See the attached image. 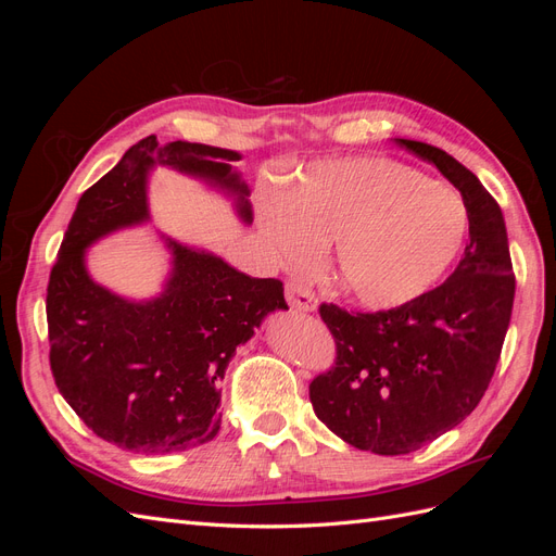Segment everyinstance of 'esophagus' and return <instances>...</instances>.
<instances>
[{
	"label": "esophagus",
	"instance_id": "34e87169",
	"mask_svg": "<svg viewBox=\"0 0 556 556\" xmlns=\"http://www.w3.org/2000/svg\"><path fill=\"white\" fill-rule=\"evenodd\" d=\"M285 296H288V304L294 308V311H315L317 306V299L315 294L306 288L304 282L299 280H290L288 285H285Z\"/></svg>",
	"mask_w": 556,
	"mask_h": 556
}]
</instances>
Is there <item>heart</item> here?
<instances>
[{"instance_id": "b5f03b06", "label": "heart", "mask_w": 556, "mask_h": 556, "mask_svg": "<svg viewBox=\"0 0 556 556\" xmlns=\"http://www.w3.org/2000/svg\"><path fill=\"white\" fill-rule=\"evenodd\" d=\"M262 227L274 255L290 266L333 243L339 288L374 311L410 306L445 280L466 233L464 199L390 157L317 162L285 201H271Z\"/></svg>"}]
</instances>
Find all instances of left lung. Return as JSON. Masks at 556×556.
I'll return each mask as SVG.
<instances>
[{
	"label": "left lung",
	"instance_id": "1",
	"mask_svg": "<svg viewBox=\"0 0 556 556\" xmlns=\"http://www.w3.org/2000/svg\"><path fill=\"white\" fill-rule=\"evenodd\" d=\"M399 143L433 162L462 192L470 241L454 274L410 306L348 313L319 304L336 359L308 387L313 410L339 439L376 454L415 452L476 410L496 371L515 299L496 199L445 150Z\"/></svg>",
	"mask_w": 556,
	"mask_h": 556
}]
</instances>
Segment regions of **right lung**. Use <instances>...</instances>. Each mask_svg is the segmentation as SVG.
<instances>
[{"instance_id":"right-lung-1","label":"right lung","mask_w":556,"mask_h":556,"mask_svg":"<svg viewBox=\"0 0 556 556\" xmlns=\"http://www.w3.org/2000/svg\"><path fill=\"white\" fill-rule=\"evenodd\" d=\"M241 155L157 137L134 143L83 192L50 268L46 317L50 371L64 401L99 439L139 454L182 452L220 431V390L237 345L262 319L288 308L278 278H250L204 250L166 239L174 271L164 292L131 304L92 282L86 248L148 217L146 178L155 164L206 178L239 197L252 220L248 185L231 172Z\"/></svg>"}]
</instances>
